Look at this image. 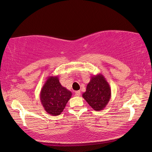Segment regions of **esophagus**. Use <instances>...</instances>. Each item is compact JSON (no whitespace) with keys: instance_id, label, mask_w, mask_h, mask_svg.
<instances>
[{"instance_id":"1","label":"esophagus","mask_w":152,"mask_h":152,"mask_svg":"<svg viewBox=\"0 0 152 152\" xmlns=\"http://www.w3.org/2000/svg\"><path fill=\"white\" fill-rule=\"evenodd\" d=\"M75 96H79L80 95V92L79 90H78V91H75Z\"/></svg>"}]
</instances>
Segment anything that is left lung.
Masks as SVG:
<instances>
[{"label": "left lung", "instance_id": "left-lung-1", "mask_svg": "<svg viewBox=\"0 0 152 152\" xmlns=\"http://www.w3.org/2000/svg\"><path fill=\"white\" fill-rule=\"evenodd\" d=\"M83 97L96 111L103 110L106 107L111 97V89L102 74L91 77L86 92L83 94Z\"/></svg>", "mask_w": 152, "mask_h": 152}]
</instances>
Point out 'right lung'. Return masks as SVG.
Returning <instances> with one entry per match:
<instances>
[{
	"label": "right lung",
	"instance_id": "right-lung-1",
	"mask_svg": "<svg viewBox=\"0 0 152 152\" xmlns=\"http://www.w3.org/2000/svg\"><path fill=\"white\" fill-rule=\"evenodd\" d=\"M72 93L61 85L58 76H49L40 92V101L45 110L52 116H58L65 109Z\"/></svg>",
	"mask_w": 152,
	"mask_h": 152
}]
</instances>
